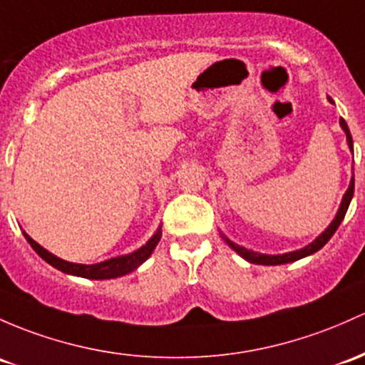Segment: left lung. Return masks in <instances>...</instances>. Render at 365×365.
<instances>
[{
	"label": "left lung",
	"mask_w": 365,
	"mask_h": 365,
	"mask_svg": "<svg viewBox=\"0 0 365 365\" xmlns=\"http://www.w3.org/2000/svg\"><path fill=\"white\" fill-rule=\"evenodd\" d=\"M329 101L332 103V99L329 98ZM339 125H341V129H343V131H344V134H346L348 147H350V150L354 152V140H351L350 129H348L346 122H344L343 118H339ZM354 189H355V180H354V176H351L350 185H348V190H346V192H344L343 199H341V205H339V208H337V213H336L334 220H332L331 224H329V227L325 229V231L322 232L320 236L314 237L312 243L306 245V247L301 248V250L278 253V255H269V253H260V252L248 250V248L241 247V245L234 243V241L229 240V237L225 236L224 232H220V236H222V240H224L225 243H227L229 247H231L232 250L237 253V255L243 257L245 260H248V262H252V264H260V266H279V264L295 262V260L304 259V257H308V255H313L314 252H318V250H320V248H324L325 243H327V241L331 240L332 236H334V232L337 231V227H339V224H341V222H343L344 215H346V212H348V206H350L351 197H354Z\"/></svg>",
	"instance_id": "8db88e82"
}]
</instances>
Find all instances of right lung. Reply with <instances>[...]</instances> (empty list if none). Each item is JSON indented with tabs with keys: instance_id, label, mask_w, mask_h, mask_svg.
Masks as SVG:
<instances>
[{
	"instance_id": "obj_1",
	"label": "right lung",
	"mask_w": 365,
	"mask_h": 365,
	"mask_svg": "<svg viewBox=\"0 0 365 365\" xmlns=\"http://www.w3.org/2000/svg\"><path fill=\"white\" fill-rule=\"evenodd\" d=\"M24 237L28 240V243L33 247V250L45 260V262L51 264L52 267L56 269L63 271L66 274H73V276H80V278H89V279H112V278H120V276L133 273L134 269L141 266L148 257L152 255V252L155 250L157 243L160 241V236H163V229L160 225L157 227V231L153 232V236L147 241L145 245H141L138 250H134L128 255H120V257H112L108 260H103V262L98 264H75V262H68V260L59 259L57 255H53L48 250H45L41 245H38L33 237L29 236L28 232H22Z\"/></svg>"
}]
</instances>
